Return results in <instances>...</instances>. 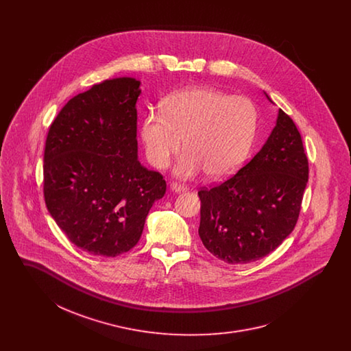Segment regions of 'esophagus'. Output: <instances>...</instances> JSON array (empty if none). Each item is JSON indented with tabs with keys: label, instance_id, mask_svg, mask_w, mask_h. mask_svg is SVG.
Masks as SVG:
<instances>
[{
	"label": "esophagus",
	"instance_id": "obj_1",
	"mask_svg": "<svg viewBox=\"0 0 351 351\" xmlns=\"http://www.w3.org/2000/svg\"><path fill=\"white\" fill-rule=\"evenodd\" d=\"M171 189L176 193H182V192H186L188 191V186L180 183H172L171 184Z\"/></svg>",
	"mask_w": 351,
	"mask_h": 351
}]
</instances>
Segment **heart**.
Segmentation results:
<instances>
[{
  "mask_svg": "<svg viewBox=\"0 0 351 351\" xmlns=\"http://www.w3.org/2000/svg\"><path fill=\"white\" fill-rule=\"evenodd\" d=\"M258 121V108L250 99L193 86L172 93L165 109L149 112L141 138L152 167H167L182 150L184 139L186 151L175 173L192 178L205 171L209 179L222 180L247 159Z\"/></svg>",
  "mask_w": 351,
  "mask_h": 351,
  "instance_id": "obj_1",
  "label": "heart"
}]
</instances>
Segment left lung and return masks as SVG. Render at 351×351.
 Here are the masks:
<instances>
[{"label": "left lung", "mask_w": 351, "mask_h": 351, "mask_svg": "<svg viewBox=\"0 0 351 351\" xmlns=\"http://www.w3.org/2000/svg\"><path fill=\"white\" fill-rule=\"evenodd\" d=\"M308 173L300 133L279 109L275 128L250 162L226 182L199 192L204 246L230 265L272 252L298 222Z\"/></svg>", "instance_id": "left-lung-1"}]
</instances>
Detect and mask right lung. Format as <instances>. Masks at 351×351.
<instances>
[{
	"label": "right lung",
	"mask_w": 351,
	"mask_h": 351,
	"mask_svg": "<svg viewBox=\"0 0 351 351\" xmlns=\"http://www.w3.org/2000/svg\"><path fill=\"white\" fill-rule=\"evenodd\" d=\"M141 82L116 77L68 101L50 126L43 192L68 239L92 255L117 256L138 243L163 176L138 160Z\"/></svg>",
	"instance_id": "1"
}]
</instances>
